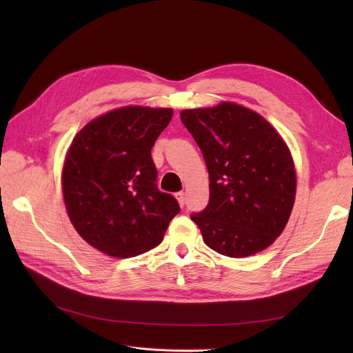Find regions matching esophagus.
Segmentation results:
<instances>
[{
  "instance_id": "1",
  "label": "esophagus",
  "mask_w": 353,
  "mask_h": 353,
  "mask_svg": "<svg viewBox=\"0 0 353 353\" xmlns=\"http://www.w3.org/2000/svg\"><path fill=\"white\" fill-rule=\"evenodd\" d=\"M175 199L178 200V203H179L181 206L185 205V194H184V191H179V193H175Z\"/></svg>"
}]
</instances>
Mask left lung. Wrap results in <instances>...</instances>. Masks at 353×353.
Masks as SVG:
<instances>
[{
    "mask_svg": "<svg viewBox=\"0 0 353 353\" xmlns=\"http://www.w3.org/2000/svg\"><path fill=\"white\" fill-rule=\"evenodd\" d=\"M209 170V203L193 219L203 241L230 258L271 245L290 218L296 172L280 134L243 105L181 112Z\"/></svg>",
    "mask_w": 353,
    "mask_h": 353,
    "instance_id": "8db88e82",
    "label": "left lung"
}]
</instances>
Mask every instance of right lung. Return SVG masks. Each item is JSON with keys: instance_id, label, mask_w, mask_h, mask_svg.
Here are the masks:
<instances>
[{"instance_id": "obj_1", "label": "right lung", "mask_w": 353, "mask_h": 353, "mask_svg": "<svg viewBox=\"0 0 353 353\" xmlns=\"http://www.w3.org/2000/svg\"><path fill=\"white\" fill-rule=\"evenodd\" d=\"M172 109L128 105L83 126L73 138L61 184L79 236L113 258L156 248L179 213L174 196L157 188L152 147Z\"/></svg>"}]
</instances>
